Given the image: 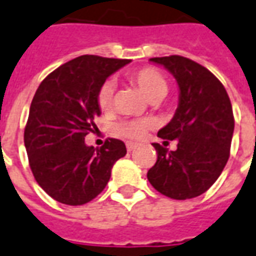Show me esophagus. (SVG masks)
<instances>
[{
	"mask_svg": "<svg viewBox=\"0 0 256 256\" xmlns=\"http://www.w3.org/2000/svg\"><path fill=\"white\" fill-rule=\"evenodd\" d=\"M135 148H136V144H134V142H128L126 144V150L128 152H132Z\"/></svg>",
	"mask_w": 256,
	"mask_h": 256,
	"instance_id": "1",
	"label": "esophagus"
}]
</instances>
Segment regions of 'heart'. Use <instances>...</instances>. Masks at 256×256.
<instances>
[{"instance_id":"1","label":"heart","mask_w":256,"mask_h":256,"mask_svg":"<svg viewBox=\"0 0 256 256\" xmlns=\"http://www.w3.org/2000/svg\"><path fill=\"white\" fill-rule=\"evenodd\" d=\"M132 80L138 84L140 92L144 93L149 102L154 100H162L167 94L168 84L166 78L153 68H145L140 71L135 72L132 75ZM112 96H114V84L111 80H107L100 86L98 92V106L103 112L111 108L112 104ZM153 126V121L150 118H139V120H130V121H122L114 125V132L126 139H134L138 140L146 134L148 130Z\"/></svg>"}]
</instances>
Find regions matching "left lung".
Wrapping results in <instances>:
<instances>
[{
  "label": "left lung",
  "mask_w": 256,
  "mask_h": 256,
  "mask_svg": "<svg viewBox=\"0 0 256 256\" xmlns=\"http://www.w3.org/2000/svg\"><path fill=\"white\" fill-rule=\"evenodd\" d=\"M150 61L164 66L178 84L176 114L158 132V138L178 144L176 150L153 144L158 160L148 180L168 198H195L214 184L228 160L234 132L232 103L219 79L190 58L170 56Z\"/></svg>",
  "instance_id": "left-lung-1"
}]
</instances>
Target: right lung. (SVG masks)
Returning a JSON list of instances; mask_svg holds the SVG:
<instances>
[{"label":"right lung","mask_w":256,"mask_h":256,"mask_svg":"<svg viewBox=\"0 0 256 256\" xmlns=\"http://www.w3.org/2000/svg\"><path fill=\"white\" fill-rule=\"evenodd\" d=\"M130 60L80 56L61 65L40 84L24 128V148L37 184L61 204L84 205L106 188L111 168L126 154L120 139L102 148L84 136L102 114L98 92Z\"/></svg>","instance_id":"add662e5"}]
</instances>
